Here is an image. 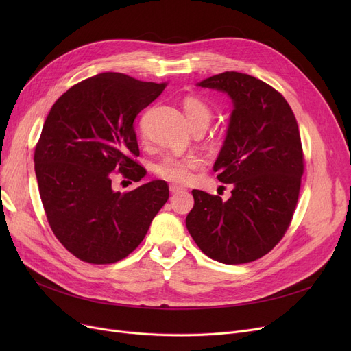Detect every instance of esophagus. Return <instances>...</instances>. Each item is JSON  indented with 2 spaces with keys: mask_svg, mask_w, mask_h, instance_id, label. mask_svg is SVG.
<instances>
[{
  "mask_svg": "<svg viewBox=\"0 0 351 351\" xmlns=\"http://www.w3.org/2000/svg\"><path fill=\"white\" fill-rule=\"evenodd\" d=\"M169 189H171V192H172V193H180V192H185V191H186V188L179 186V185H175V183H172V185L169 186Z\"/></svg>",
  "mask_w": 351,
  "mask_h": 351,
  "instance_id": "34e87169",
  "label": "esophagus"
}]
</instances>
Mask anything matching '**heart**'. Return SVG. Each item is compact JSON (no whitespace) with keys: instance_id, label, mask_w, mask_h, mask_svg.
<instances>
[{"instance_id":"1","label":"heart","mask_w":351,"mask_h":351,"mask_svg":"<svg viewBox=\"0 0 351 351\" xmlns=\"http://www.w3.org/2000/svg\"><path fill=\"white\" fill-rule=\"evenodd\" d=\"M183 110L188 119V123L192 129L195 128H208L212 122V109L199 98L188 97L183 101ZM204 166V160L196 155L189 156H163L159 162L154 165V172L169 182L188 183L193 178V172Z\"/></svg>"}]
</instances>
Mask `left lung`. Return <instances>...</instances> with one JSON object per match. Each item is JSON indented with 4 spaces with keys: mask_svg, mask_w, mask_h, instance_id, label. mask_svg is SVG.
I'll use <instances>...</instances> for the list:
<instances>
[{
    "mask_svg": "<svg viewBox=\"0 0 351 351\" xmlns=\"http://www.w3.org/2000/svg\"><path fill=\"white\" fill-rule=\"evenodd\" d=\"M197 86L232 99L213 171L233 189L228 200L193 189L186 228L210 259L249 263L280 242L296 209L304 166L299 125L280 92L247 73L228 71Z\"/></svg>",
    "mask_w": 351,
    "mask_h": 351,
    "instance_id": "obj_1",
    "label": "left lung"
}]
</instances>
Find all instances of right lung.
Returning <instances> with one entry per match:
<instances>
[{"label": "right lung", "instance_id": "obj_1", "mask_svg": "<svg viewBox=\"0 0 351 351\" xmlns=\"http://www.w3.org/2000/svg\"><path fill=\"white\" fill-rule=\"evenodd\" d=\"M166 84L104 72L69 88L49 110L34 163L48 223L78 259L109 265L132 253L169 197L165 180L115 192L114 172L139 182L145 168L134 121Z\"/></svg>", "mask_w": 351, "mask_h": 351}]
</instances>
